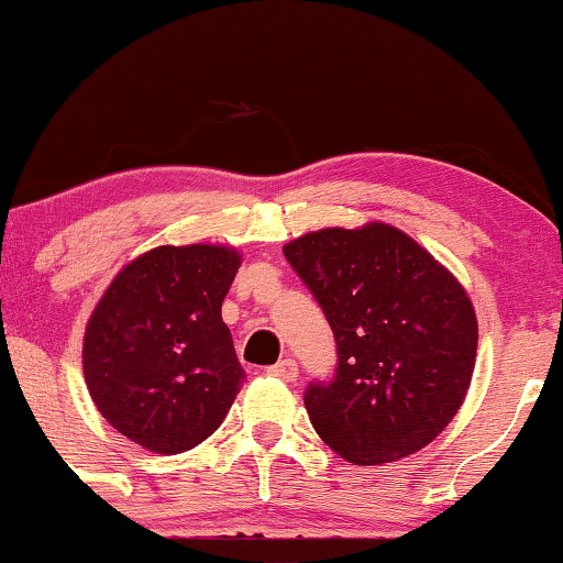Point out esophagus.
<instances>
[{"label":"esophagus","instance_id":"1","mask_svg":"<svg viewBox=\"0 0 563 563\" xmlns=\"http://www.w3.org/2000/svg\"><path fill=\"white\" fill-rule=\"evenodd\" d=\"M268 372H271V375H274V377H279V380H284V383L298 380V364H295L292 358H282V362L271 366Z\"/></svg>","mask_w":563,"mask_h":563}]
</instances>
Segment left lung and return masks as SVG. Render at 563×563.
<instances>
[{
  "label": "left lung",
  "instance_id": "left-lung-1",
  "mask_svg": "<svg viewBox=\"0 0 563 563\" xmlns=\"http://www.w3.org/2000/svg\"><path fill=\"white\" fill-rule=\"evenodd\" d=\"M284 255L338 343L332 383L306 390L319 439L356 465L431 444L463 407L476 366L478 321L457 276L380 220L302 233Z\"/></svg>",
  "mask_w": 563,
  "mask_h": 563
}]
</instances>
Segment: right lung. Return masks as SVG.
Here are the masks:
<instances>
[{"label": "right lung", "instance_id": "1", "mask_svg": "<svg viewBox=\"0 0 563 563\" xmlns=\"http://www.w3.org/2000/svg\"><path fill=\"white\" fill-rule=\"evenodd\" d=\"M239 265L229 244H162L100 295L81 343L85 383L106 422L143 450H194L229 415L247 377L220 313Z\"/></svg>", "mask_w": 563, "mask_h": 563}]
</instances>
